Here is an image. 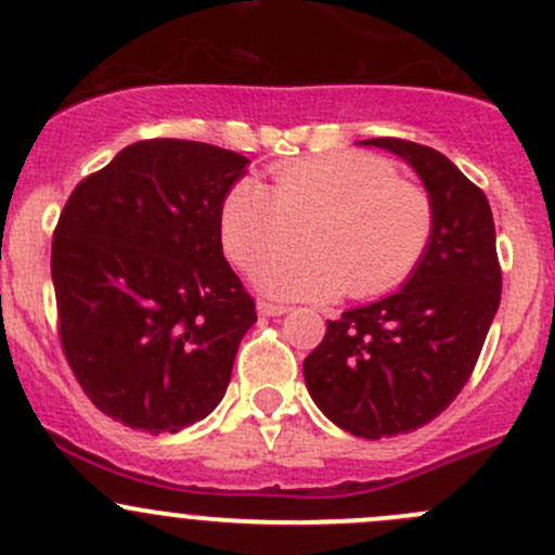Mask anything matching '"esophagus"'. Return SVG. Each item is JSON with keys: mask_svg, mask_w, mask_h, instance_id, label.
Returning a JSON list of instances; mask_svg holds the SVG:
<instances>
[{"mask_svg": "<svg viewBox=\"0 0 555 555\" xmlns=\"http://www.w3.org/2000/svg\"><path fill=\"white\" fill-rule=\"evenodd\" d=\"M259 312H261V315H272V318H275V315H285V312H288V307L278 305V301H264V299H261L259 301Z\"/></svg>", "mask_w": 555, "mask_h": 555, "instance_id": "obj_1", "label": "esophagus"}]
</instances>
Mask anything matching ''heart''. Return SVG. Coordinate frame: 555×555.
Segmentation results:
<instances>
[{"label": "heart", "mask_w": 555, "mask_h": 555, "mask_svg": "<svg viewBox=\"0 0 555 555\" xmlns=\"http://www.w3.org/2000/svg\"><path fill=\"white\" fill-rule=\"evenodd\" d=\"M270 189L243 178L223 194L218 232L240 267H254L305 232V248L267 259L256 283L275 296L356 299L399 288L435 237V205L364 151L280 162Z\"/></svg>", "instance_id": "1"}]
</instances>
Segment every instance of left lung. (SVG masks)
I'll return each instance as SVG.
<instances>
[{"label":"left lung","mask_w":555,"mask_h":555,"mask_svg":"<svg viewBox=\"0 0 555 555\" xmlns=\"http://www.w3.org/2000/svg\"><path fill=\"white\" fill-rule=\"evenodd\" d=\"M364 145L418 172L435 205V237L397 294L326 321L305 359V383L339 429L380 440L421 429L459 397L499 310L502 270L491 205L451 158L397 137Z\"/></svg>","instance_id":"obj_1"}]
</instances>
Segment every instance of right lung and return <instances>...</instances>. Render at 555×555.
Instances as JSON below:
<instances>
[{
  "mask_svg": "<svg viewBox=\"0 0 555 555\" xmlns=\"http://www.w3.org/2000/svg\"><path fill=\"white\" fill-rule=\"evenodd\" d=\"M248 158L142 140L75 185L53 232L59 337L86 397L131 429L218 408L256 301L223 259L218 210Z\"/></svg>",
  "mask_w": 555,
  "mask_h": 555,
  "instance_id": "add662e5",
  "label": "right lung"
}]
</instances>
